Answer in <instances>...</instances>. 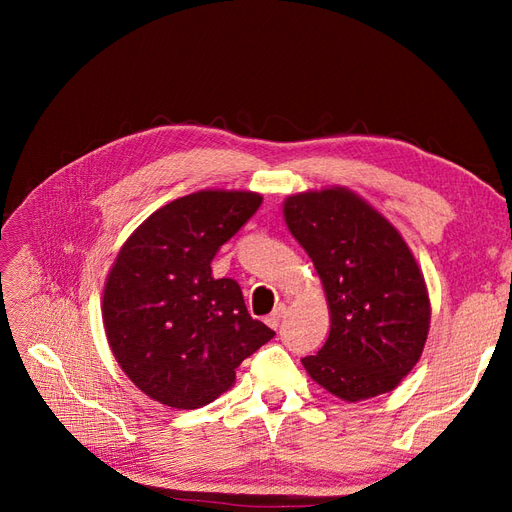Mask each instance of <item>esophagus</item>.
<instances>
[{"label":"esophagus","instance_id":"obj_1","mask_svg":"<svg viewBox=\"0 0 512 512\" xmlns=\"http://www.w3.org/2000/svg\"><path fill=\"white\" fill-rule=\"evenodd\" d=\"M284 314H286V305H284V303H280V305H277V307L273 309V312L269 314V318H267V324H269V327H271V329H277V327H280V322H282Z\"/></svg>","mask_w":512,"mask_h":512}]
</instances>
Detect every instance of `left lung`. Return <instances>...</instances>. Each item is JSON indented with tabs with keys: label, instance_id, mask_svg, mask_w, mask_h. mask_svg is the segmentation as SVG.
<instances>
[{
	"label": "left lung",
	"instance_id": "1",
	"mask_svg": "<svg viewBox=\"0 0 512 512\" xmlns=\"http://www.w3.org/2000/svg\"><path fill=\"white\" fill-rule=\"evenodd\" d=\"M292 237L312 258L331 329L305 371L331 395L363 401L397 389L427 342L431 303L399 230L363 196L333 185L284 200Z\"/></svg>",
	"mask_w": 512,
	"mask_h": 512
}]
</instances>
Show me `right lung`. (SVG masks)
<instances>
[{
	"mask_svg": "<svg viewBox=\"0 0 512 512\" xmlns=\"http://www.w3.org/2000/svg\"><path fill=\"white\" fill-rule=\"evenodd\" d=\"M260 203L258 192L200 190L153 211L121 245L104 282L102 322L123 374L153 401L177 410L211 404L275 335L247 314L239 284L211 271Z\"/></svg>",
	"mask_w": 512,
	"mask_h": 512,
	"instance_id": "right-lung-1",
	"label": "right lung"
}]
</instances>
